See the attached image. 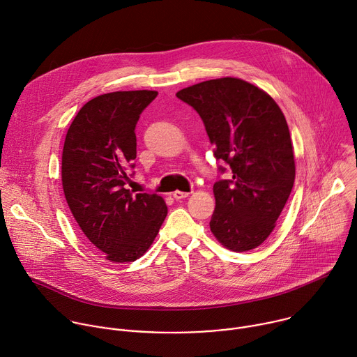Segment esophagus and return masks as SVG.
<instances>
[{"instance_id":"esophagus-1","label":"esophagus","mask_w":357,"mask_h":357,"mask_svg":"<svg viewBox=\"0 0 357 357\" xmlns=\"http://www.w3.org/2000/svg\"><path fill=\"white\" fill-rule=\"evenodd\" d=\"M188 192H181V190H175L174 193H172V196H174V199H176V200H181V199H185V197H188Z\"/></svg>"}]
</instances>
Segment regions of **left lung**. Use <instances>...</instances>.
<instances>
[{"instance_id": "obj_1", "label": "left lung", "mask_w": 357, "mask_h": 357, "mask_svg": "<svg viewBox=\"0 0 357 357\" xmlns=\"http://www.w3.org/2000/svg\"><path fill=\"white\" fill-rule=\"evenodd\" d=\"M176 97L205 124L213 155L225 161L230 179L213 185L215 237L231 251L259 247L274 230L295 181L287 120L270 94L236 77L206 80ZM220 174L226 168L219 167Z\"/></svg>"}]
</instances>
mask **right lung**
Instances as JSON below:
<instances>
[{
	"label": "right lung",
	"instance_id": "1",
	"mask_svg": "<svg viewBox=\"0 0 357 357\" xmlns=\"http://www.w3.org/2000/svg\"><path fill=\"white\" fill-rule=\"evenodd\" d=\"M158 91L101 94L79 110L62 154V185L83 234L106 259L130 263L157 237L168 208L157 193H132L126 183L137 158L135 126Z\"/></svg>",
	"mask_w": 357,
	"mask_h": 357
}]
</instances>
